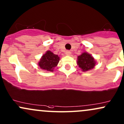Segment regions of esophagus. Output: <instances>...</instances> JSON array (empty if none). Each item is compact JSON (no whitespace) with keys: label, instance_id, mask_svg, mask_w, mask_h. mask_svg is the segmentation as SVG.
<instances>
[{"label":"esophagus","instance_id":"34e87169","mask_svg":"<svg viewBox=\"0 0 124 124\" xmlns=\"http://www.w3.org/2000/svg\"><path fill=\"white\" fill-rule=\"evenodd\" d=\"M70 52L69 51H66V52H65V54H66V55H68V56H69L70 55Z\"/></svg>","mask_w":124,"mask_h":124}]
</instances>
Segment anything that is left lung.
<instances>
[{
    "label": "left lung",
    "mask_w": 124,
    "mask_h": 124,
    "mask_svg": "<svg viewBox=\"0 0 124 124\" xmlns=\"http://www.w3.org/2000/svg\"><path fill=\"white\" fill-rule=\"evenodd\" d=\"M77 63L79 67L82 69V71H87L93 68L95 65V61L90 54L86 52L83 53L78 57Z\"/></svg>",
    "instance_id": "1"
}]
</instances>
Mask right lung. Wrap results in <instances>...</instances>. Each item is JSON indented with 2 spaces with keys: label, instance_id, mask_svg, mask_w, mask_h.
I'll use <instances>...</instances> for the list:
<instances>
[{
  "label": "right lung",
  "instance_id": "add662e5",
  "mask_svg": "<svg viewBox=\"0 0 124 124\" xmlns=\"http://www.w3.org/2000/svg\"><path fill=\"white\" fill-rule=\"evenodd\" d=\"M59 57L49 51L42 56L38 64L40 68L43 70L52 72L54 68L59 63Z\"/></svg>",
  "mask_w": 124,
  "mask_h": 124
}]
</instances>
